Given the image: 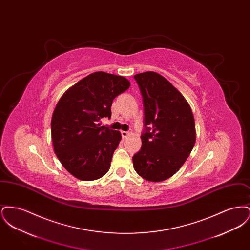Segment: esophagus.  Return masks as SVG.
<instances>
[{
  "instance_id": "esophagus-1",
  "label": "esophagus",
  "mask_w": 250,
  "mask_h": 250,
  "mask_svg": "<svg viewBox=\"0 0 250 250\" xmlns=\"http://www.w3.org/2000/svg\"><path fill=\"white\" fill-rule=\"evenodd\" d=\"M121 134H122L123 139H125V138H127L128 136H130L131 135L130 132H126V131H122Z\"/></svg>"
}]
</instances>
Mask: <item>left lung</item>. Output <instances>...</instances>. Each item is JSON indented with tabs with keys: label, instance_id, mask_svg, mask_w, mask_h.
<instances>
[{
	"label": "left lung",
	"instance_id": "left-lung-1",
	"mask_svg": "<svg viewBox=\"0 0 250 250\" xmlns=\"http://www.w3.org/2000/svg\"><path fill=\"white\" fill-rule=\"evenodd\" d=\"M143 97L142 148L133 156L137 173L162 182L184 165L196 143L192 109L178 90L163 76L148 71L134 76Z\"/></svg>",
	"mask_w": 250,
	"mask_h": 250
}]
</instances>
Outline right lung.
<instances>
[{
	"label": "right lung",
	"mask_w": 250,
	"mask_h": 250,
	"mask_svg": "<svg viewBox=\"0 0 250 250\" xmlns=\"http://www.w3.org/2000/svg\"><path fill=\"white\" fill-rule=\"evenodd\" d=\"M129 86L125 77L95 72L61 96L51 117V139L60 162L74 177L94 181L108 171L122 135L98 122L110 118L113 99Z\"/></svg>",
	"instance_id": "right-lung-1"
}]
</instances>
